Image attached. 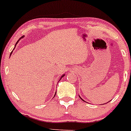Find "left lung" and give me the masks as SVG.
Here are the masks:
<instances>
[{
    "label": "left lung",
    "instance_id": "left-lung-1",
    "mask_svg": "<svg viewBox=\"0 0 131 131\" xmlns=\"http://www.w3.org/2000/svg\"><path fill=\"white\" fill-rule=\"evenodd\" d=\"M80 98H81V97H80ZM81 100H83V99H81Z\"/></svg>",
    "mask_w": 131,
    "mask_h": 131
}]
</instances>
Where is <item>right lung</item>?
<instances>
[{
	"mask_svg": "<svg viewBox=\"0 0 131 131\" xmlns=\"http://www.w3.org/2000/svg\"><path fill=\"white\" fill-rule=\"evenodd\" d=\"M21 38H22V37H21ZM17 42H18V41H17ZM11 53H12V52H11ZM11 53H10V54H11ZM63 76H64V75H63ZM63 76H62V77H63ZM62 77H61V78H62Z\"/></svg>",
	"mask_w": 131,
	"mask_h": 131,
	"instance_id": "1",
	"label": "right lung"
}]
</instances>
